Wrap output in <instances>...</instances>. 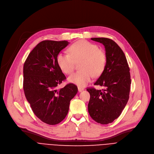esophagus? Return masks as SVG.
<instances>
[{"mask_svg":"<svg viewBox=\"0 0 154 154\" xmlns=\"http://www.w3.org/2000/svg\"><path fill=\"white\" fill-rule=\"evenodd\" d=\"M78 90H79V92H80V91H83V90H84V88H82V87H78Z\"/></svg>","mask_w":154,"mask_h":154,"instance_id":"obj_1","label":"esophagus"}]
</instances>
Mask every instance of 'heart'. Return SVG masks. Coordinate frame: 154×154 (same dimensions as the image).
I'll use <instances>...</instances> for the list:
<instances>
[{
	"label": "heart",
	"mask_w": 154,
	"mask_h": 154,
	"mask_svg": "<svg viewBox=\"0 0 154 154\" xmlns=\"http://www.w3.org/2000/svg\"><path fill=\"white\" fill-rule=\"evenodd\" d=\"M69 54L59 53L57 61L61 71L71 74L75 63L79 64L80 71L72 74L68 80L79 87H83L89 83L93 77H98L104 71L107 58L105 52L97 45L85 40H79L68 48Z\"/></svg>",
	"instance_id": "obj_1"
}]
</instances>
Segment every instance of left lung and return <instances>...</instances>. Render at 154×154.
<instances>
[{
    "instance_id": "8db88e82",
    "label": "left lung",
    "mask_w": 154,
    "mask_h": 154,
    "mask_svg": "<svg viewBox=\"0 0 154 154\" xmlns=\"http://www.w3.org/2000/svg\"><path fill=\"white\" fill-rule=\"evenodd\" d=\"M91 39L104 45L107 61L103 72L94 83L104 88L87 89L90 94L88 109L95 122L106 125L120 116L128 101L131 83L130 67L123 51L114 40L104 37Z\"/></svg>"
}]
</instances>
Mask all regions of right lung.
I'll return each mask as SVG.
<instances>
[{
    "label": "right lung",
    "instance_id": "1",
    "mask_svg": "<svg viewBox=\"0 0 154 154\" xmlns=\"http://www.w3.org/2000/svg\"><path fill=\"white\" fill-rule=\"evenodd\" d=\"M68 42L43 40L30 52L23 66V90L34 114L43 122L53 125L66 117L70 101L78 91L69 83L57 87L66 78L58 65L57 57Z\"/></svg>",
    "mask_w": 154,
    "mask_h": 154
}]
</instances>
